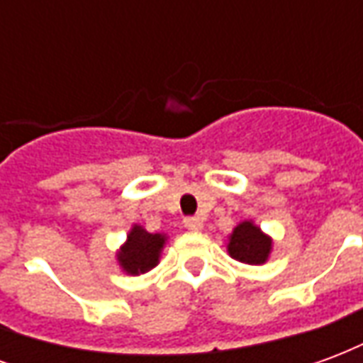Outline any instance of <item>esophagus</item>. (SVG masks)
I'll use <instances>...</instances> for the list:
<instances>
[{"instance_id": "obj_1", "label": "esophagus", "mask_w": 363, "mask_h": 363, "mask_svg": "<svg viewBox=\"0 0 363 363\" xmlns=\"http://www.w3.org/2000/svg\"><path fill=\"white\" fill-rule=\"evenodd\" d=\"M202 220L198 216H192V218H184V228L190 229V231H200L202 229Z\"/></svg>"}]
</instances>
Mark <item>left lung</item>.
Here are the masks:
<instances>
[{"mask_svg": "<svg viewBox=\"0 0 363 363\" xmlns=\"http://www.w3.org/2000/svg\"><path fill=\"white\" fill-rule=\"evenodd\" d=\"M272 249L270 237L264 235L252 221L239 223L229 237L228 251L231 259L243 264H264Z\"/></svg>", "mask_w": 363, "mask_h": 363, "instance_id": "left-lung-1", "label": "left lung"}]
</instances>
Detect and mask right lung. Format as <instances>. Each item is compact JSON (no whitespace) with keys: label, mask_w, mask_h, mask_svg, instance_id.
<instances>
[{"label":"right lung","mask_w":363,"mask_h":363,"mask_svg":"<svg viewBox=\"0 0 363 363\" xmlns=\"http://www.w3.org/2000/svg\"><path fill=\"white\" fill-rule=\"evenodd\" d=\"M165 245V235L147 233L142 225H134L128 233V241L118 251L120 267L128 274H145L157 267L159 252Z\"/></svg>","instance_id":"1"}]
</instances>
